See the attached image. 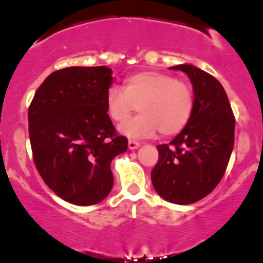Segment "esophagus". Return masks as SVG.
<instances>
[{"label": "esophagus", "instance_id": "34e87169", "mask_svg": "<svg viewBox=\"0 0 263 263\" xmlns=\"http://www.w3.org/2000/svg\"><path fill=\"white\" fill-rule=\"evenodd\" d=\"M128 147H129V149H136V148L140 147V142H138V141H135V140H129Z\"/></svg>", "mask_w": 263, "mask_h": 263}]
</instances>
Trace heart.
Segmentation results:
<instances>
[{
	"label": "heart",
	"instance_id": "heart-1",
	"mask_svg": "<svg viewBox=\"0 0 263 263\" xmlns=\"http://www.w3.org/2000/svg\"><path fill=\"white\" fill-rule=\"evenodd\" d=\"M140 112L120 125V132L133 139L177 134L185 127L193 109L192 90L171 74L155 71L139 72L125 79L124 89L112 86L106 93V111L110 119L121 122L135 111Z\"/></svg>",
	"mask_w": 263,
	"mask_h": 263
}]
</instances>
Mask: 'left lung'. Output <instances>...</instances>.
Wrapping results in <instances>:
<instances>
[{
  "mask_svg": "<svg viewBox=\"0 0 263 263\" xmlns=\"http://www.w3.org/2000/svg\"><path fill=\"white\" fill-rule=\"evenodd\" d=\"M171 68L189 76L195 101L180 134L157 146L159 160L151 178L160 197L186 205L214 191L226 173L234 148L235 116L226 90L214 76L186 64Z\"/></svg>",
  "mask_w": 263,
  "mask_h": 263,
  "instance_id": "left-lung-1",
  "label": "left lung"
}]
</instances>
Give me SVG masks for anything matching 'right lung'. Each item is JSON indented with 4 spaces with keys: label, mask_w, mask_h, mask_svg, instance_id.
<instances>
[{
    "label": "right lung",
    "mask_w": 263,
    "mask_h": 263,
    "mask_svg": "<svg viewBox=\"0 0 263 263\" xmlns=\"http://www.w3.org/2000/svg\"><path fill=\"white\" fill-rule=\"evenodd\" d=\"M112 82L106 66H72L45 79L28 108L37 172L57 196L74 205L100 203L111 191L110 163L128 148L106 114Z\"/></svg>",
    "instance_id": "add662e5"
}]
</instances>
